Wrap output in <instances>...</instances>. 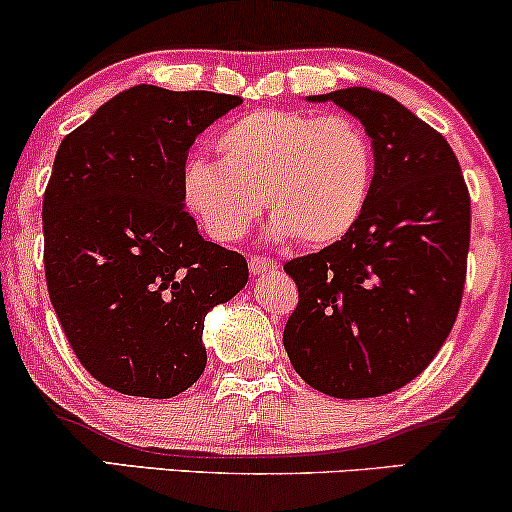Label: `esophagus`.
Instances as JSON below:
<instances>
[{"label": "esophagus", "instance_id": "1", "mask_svg": "<svg viewBox=\"0 0 512 512\" xmlns=\"http://www.w3.org/2000/svg\"><path fill=\"white\" fill-rule=\"evenodd\" d=\"M248 264H250V272L252 274L274 272V269H276V262L269 260V257H264V255H252L250 260H248Z\"/></svg>", "mask_w": 512, "mask_h": 512}]
</instances>
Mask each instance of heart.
<instances>
[{
	"mask_svg": "<svg viewBox=\"0 0 512 512\" xmlns=\"http://www.w3.org/2000/svg\"><path fill=\"white\" fill-rule=\"evenodd\" d=\"M221 161L190 158L182 199L216 240H240L267 197L274 236L330 245L349 236L368 207L375 151L344 115L264 108L223 127Z\"/></svg>",
	"mask_w": 512,
	"mask_h": 512,
	"instance_id": "b5f03b06",
	"label": "heart"
}]
</instances>
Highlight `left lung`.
<instances>
[{"label":"left lung","mask_w":512,"mask_h":512,"mask_svg":"<svg viewBox=\"0 0 512 512\" xmlns=\"http://www.w3.org/2000/svg\"><path fill=\"white\" fill-rule=\"evenodd\" d=\"M310 101L361 120L375 180L349 236L284 264L298 286L286 354L330 397L390 395L424 373L457 320L472 231L467 182L443 134L392 96L351 86Z\"/></svg>","instance_id":"left-lung-1"}]
</instances>
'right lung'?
Listing matches in <instances>:
<instances>
[{
  "label": "right lung",
  "instance_id": "add662e5",
  "mask_svg": "<svg viewBox=\"0 0 512 512\" xmlns=\"http://www.w3.org/2000/svg\"><path fill=\"white\" fill-rule=\"evenodd\" d=\"M243 98L139 84L57 149L43 195L45 281L64 337L110 390L168 399L207 366L204 317L248 284L182 207L187 151Z\"/></svg>",
  "mask_w": 512,
  "mask_h": 512
}]
</instances>
